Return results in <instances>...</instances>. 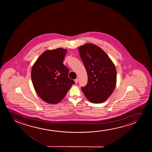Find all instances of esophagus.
<instances>
[{"mask_svg":"<svg viewBox=\"0 0 152 152\" xmlns=\"http://www.w3.org/2000/svg\"><path fill=\"white\" fill-rule=\"evenodd\" d=\"M74 81H75V83H78V79L76 78V79H75V80H74Z\"/></svg>","mask_w":152,"mask_h":152,"instance_id":"esophagus-1","label":"esophagus"}]
</instances>
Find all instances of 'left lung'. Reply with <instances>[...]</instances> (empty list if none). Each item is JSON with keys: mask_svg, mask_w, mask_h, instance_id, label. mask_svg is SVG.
Masks as SVG:
<instances>
[{"mask_svg": "<svg viewBox=\"0 0 152 152\" xmlns=\"http://www.w3.org/2000/svg\"><path fill=\"white\" fill-rule=\"evenodd\" d=\"M78 50L88 75L87 84L81 90L92 103L104 102L116 85L114 64L101 48L94 44H85Z\"/></svg>", "mask_w": 152, "mask_h": 152, "instance_id": "obj_1", "label": "left lung"}]
</instances>
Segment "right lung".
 Wrapping results in <instances>:
<instances>
[{
  "label": "right lung",
  "instance_id": "right-lung-1",
  "mask_svg": "<svg viewBox=\"0 0 152 152\" xmlns=\"http://www.w3.org/2000/svg\"><path fill=\"white\" fill-rule=\"evenodd\" d=\"M66 52L61 48L45 51L31 69V81L36 93L49 104L60 102L75 83L69 77V69L63 63Z\"/></svg>",
  "mask_w": 152,
  "mask_h": 152
}]
</instances>
